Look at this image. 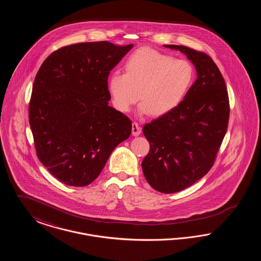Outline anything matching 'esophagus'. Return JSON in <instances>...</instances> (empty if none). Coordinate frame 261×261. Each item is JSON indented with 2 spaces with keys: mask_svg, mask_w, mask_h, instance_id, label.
<instances>
[{
  "mask_svg": "<svg viewBox=\"0 0 261 261\" xmlns=\"http://www.w3.org/2000/svg\"><path fill=\"white\" fill-rule=\"evenodd\" d=\"M132 134L133 136H139L141 134V127L137 122L132 123Z\"/></svg>",
  "mask_w": 261,
  "mask_h": 261,
  "instance_id": "1",
  "label": "esophagus"
}]
</instances>
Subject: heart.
I'll use <instances>...</instances> for the list:
<instances>
[{
  "instance_id": "obj_1",
  "label": "heart",
  "mask_w": 261,
  "mask_h": 261,
  "mask_svg": "<svg viewBox=\"0 0 261 261\" xmlns=\"http://www.w3.org/2000/svg\"><path fill=\"white\" fill-rule=\"evenodd\" d=\"M125 73L113 72L108 91L113 107L128 112L137 100L140 114L163 116L179 107L194 78L192 65L150 48L134 51L125 62Z\"/></svg>"
}]
</instances>
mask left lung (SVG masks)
<instances>
[{"label": "left lung", "mask_w": 261, "mask_h": 261, "mask_svg": "<svg viewBox=\"0 0 261 261\" xmlns=\"http://www.w3.org/2000/svg\"><path fill=\"white\" fill-rule=\"evenodd\" d=\"M164 47L186 55L198 75L177 109L143 128L149 143L142 162L145 178L154 190L171 194L211 170L227 132L230 107L223 76L210 56L185 46Z\"/></svg>", "instance_id": "left-lung-1"}]
</instances>
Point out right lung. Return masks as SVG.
Returning <instances> with one entry per match:
<instances>
[{
  "instance_id": "add662e5",
  "label": "right lung",
  "mask_w": 261,
  "mask_h": 261,
  "mask_svg": "<svg viewBox=\"0 0 261 261\" xmlns=\"http://www.w3.org/2000/svg\"><path fill=\"white\" fill-rule=\"evenodd\" d=\"M132 48L108 41L69 45L38 70L29 124L39 161L65 185L91 184L131 134V120L109 106L108 78Z\"/></svg>"
}]
</instances>
